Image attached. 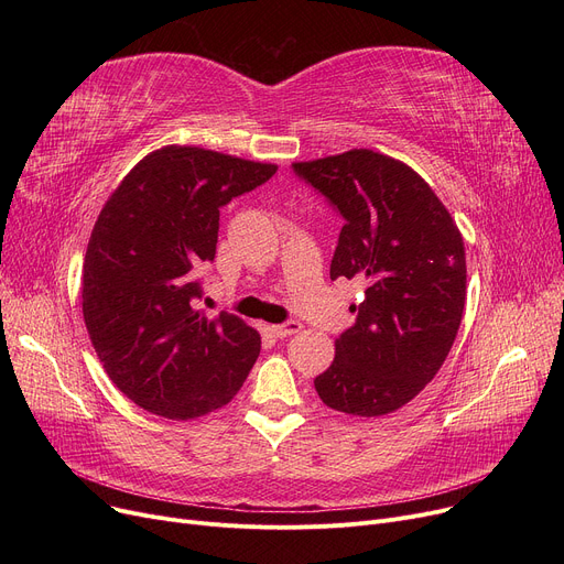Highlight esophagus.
<instances>
[{
  "instance_id": "esophagus-1",
  "label": "esophagus",
  "mask_w": 564,
  "mask_h": 564,
  "mask_svg": "<svg viewBox=\"0 0 564 564\" xmlns=\"http://www.w3.org/2000/svg\"><path fill=\"white\" fill-rule=\"evenodd\" d=\"M300 329H302V324H300L297 319H288V322L274 324V327H272V332H274L276 338H288V336H292V334H297Z\"/></svg>"
}]
</instances>
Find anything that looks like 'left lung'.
<instances>
[{"label": "left lung", "instance_id": "left-lung-1", "mask_svg": "<svg viewBox=\"0 0 564 564\" xmlns=\"http://www.w3.org/2000/svg\"><path fill=\"white\" fill-rule=\"evenodd\" d=\"M294 175L345 219L332 279L366 283L357 322L315 377L319 400L351 416H383L416 398L455 343L466 300L462 232L411 166L368 148L313 162Z\"/></svg>", "mask_w": 564, "mask_h": 564}]
</instances>
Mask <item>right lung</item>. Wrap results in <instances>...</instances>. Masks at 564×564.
<instances>
[{"mask_svg":"<svg viewBox=\"0 0 564 564\" xmlns=\"http://www.w3.org/2000/svg\"><path fill=\"white\" fill-rule=\"evenodd\" d=\"M274 173V164L166 145L105 203L84 256L82 313L109 379L141 409L189 421L242 389L260 336L226 311L203 317L194 272L215 260L219 207Z\"/></svg>","mask_w":564,"mask_h":564,"instance_id":"1","label":"right lung"}]
</instances>
